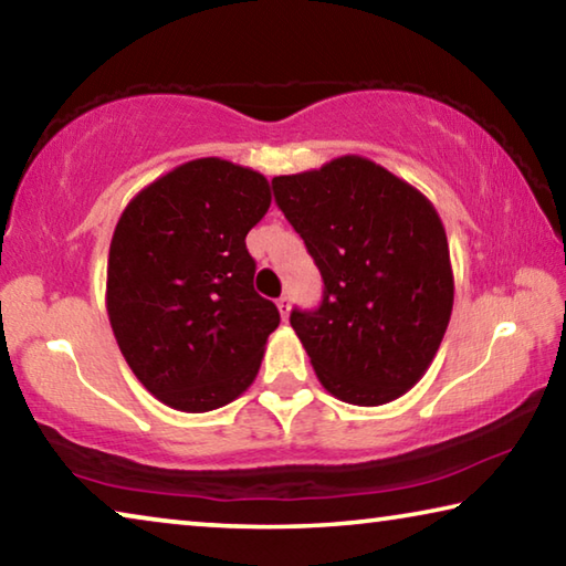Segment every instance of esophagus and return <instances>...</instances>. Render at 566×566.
<instances>
[{"label":"esophagus","mask_w":566,"mask_h":566,"mask_svg":"<svg viewBox=\"0 0 566 566\" xmlns=\"http://www.w3.org/2000/svg\"><path fill=\"white\" fill-rule=\"evenodd\" d=\"M290 304H292V300H290V294H282L280 300H276V306H280V314H282V319H286L290 317Z\"/></svg>","instance_id":"34e87169"}]
</instances>
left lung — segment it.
I'll return each mask as SVG.
<instances>
[{
	"label": "left lung",
	"instance_id": "obj_1",
	"mask_svg": "<svg viewBox=\"0 0 566 566\" xmlns=\"http://www.w3.org/2000/svg\"><path fill=\"white\" fill-rule=\"evenodd\" d=\"M274 202L319 266L317 310H292L322 387L377 407L409 391L454 304L447 234L432 202L364 157L272 179Z\"/></svg>",
	"mask_w": 566,
	"mask_h": 566
}]
</instances>
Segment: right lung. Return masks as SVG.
I'll return each instance as SVG.
<instances>
[{
    "label": "right lung",
    "mask_w": 566,
    "mask_h": 566,
    "mask_svg": "<svg viewBox=\"0 0 566 566\" xmlns=\"http://www.w3.org/2000/svg\"><path fill=\"white\" fill-rule=\"evenodd\" d=\"M270 205L260 171L205 157L151 181L119 217L109 324L134 375L171 409L224 407L260 371L280 312L254 292L244 239Z\"/></svg>",
    "instance_id": "right-lung-1"
}]
</instances>
